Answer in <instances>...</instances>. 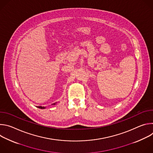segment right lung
I'll list each match as a JSON object with an SVG mask.
<instances>
[{
    "mask_svg": "<svg viewBox=\"0 0 153 153\" xmlns=\"http://www.w3.org/2000/svg\"><path fill=\"white\" fill-rule=\"evenodd\" d=\"M56 104V103H53V104H52V105H55ZM37 108H40V109H45V107H44V106H37Z\"/></svg>",
    "mask_w": 153,
    "mask_h": 153,
    "instance_id": "obj_1",
    "label": "right lung"
}]
</instances>
